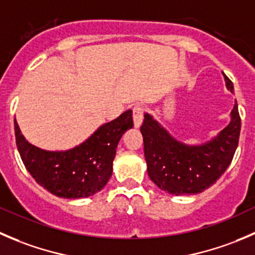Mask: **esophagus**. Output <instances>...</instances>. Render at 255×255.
Returning <instances> with one entry per match:
<instances>
[{
	"mask_svg": "<svg viewBox=\"0 0 255 255\" xmlns=\"http://www.w3.org/2000/svg\"><path fill=\"white\" fill-rule=\"evenodd\" d=\"M143 109L142 105H135L132 109V119H133V125L135 128H140L141 124H142V120H143Z\"/></svg>",
	"mask_w": 255,
	"mask_h": 255,
	"instance_id": "34e87169",
	"label": "esophagus"
}]
</instances>
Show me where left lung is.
<instances>
[{
    "mask_svg": "<svg viewBox=\"0 0 255 255\" xmlns=\"http://www.w3.org/2000/svg\"><path fill=\"white\" fill-rule=\"evenodd\" d=\"M227 89L233 83L224 75ZM148 177L165 192L175 196L196 195L213 185L228 168L241 132L238 104L231 112V122L217 136L200 145L176 140L152 115L146 113L140 128Z\"/></svg>",
    "mask_w": 255,
    "mask_h": 255,
    "instance_id": "1",
    "label": "left lung"
}]
</instances>
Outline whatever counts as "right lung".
I'll list each match as a JSON object with an SVG mask.
<instances>
[{"mask_svg":"<svg viewBox=\"0 0 255 255\" xmlns=\"http://www.w3.org/2000/svg\"><path fill=\"white\" fill-rule=\"evenodd\" d=\"M133 127L132 112L99 127L84 142L64 151H47L26 140L14 119L16 143L27 171L57 197L85 198L104 188L123 133Z\"/></svg>","mask_w":255,"mask_h":255,"instance_id":"add662e5","label":"right lung"}]
</instances>
